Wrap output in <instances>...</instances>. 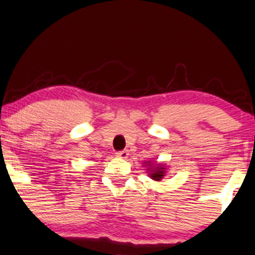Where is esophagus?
Masks as SVG:
<instances>
[{"mask_svg": "<svg viewBox=\"0 0 255 255\" xmlns=\"http://www.w3.org/2000/svg\"><path fill=\"white\" fill-rule=\"evenodd\" d=\"M117 156L121 157V159H126L128 156V150H119L117 151Z\"/></svg>", "mask_w": 255, "mask_h": 255, "instance_id": "34e87169", "label": "esophagus"}]
</instances>
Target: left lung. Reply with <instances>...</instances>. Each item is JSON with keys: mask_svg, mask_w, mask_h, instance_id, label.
<instances>
[{"mask_svg": "<svg viewBox=\"0 0 255 255\" xmlns=\"http://www.w3.org/2000/svg\"><path fill=\"white\" fill-rule=\"evenodd\" d=\"M163 175H165V168H163L162 166L156 167L155 170H153V173L150 174L151 179L156 180V181H160V180L163 178Z\"/></svg>", "mask_w": 255, "mask_h": 255, "instance_id": "obj_1", "label": "left lung"}]
</instances>
